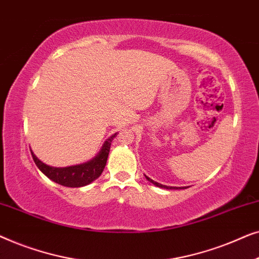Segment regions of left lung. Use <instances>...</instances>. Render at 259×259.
Returning a JSON list of instances; mask_svg holds the SVG:
<instances>
[{
	"mask_svg": "<svg viewBox=\"0 0 259 259\" xmlns=\"http://www.w3.org/2000/svg\"><path fill=\"white\" fill-rule=\"evenodd\" d=\"M145 178H146L148 182L150 183H152L153 184V185H155V186H158V187H161V189H166V190H182V189H187V187L185 186V187H175V186H166V185H162V184H159V183H157V182H154V180H152L150 177H147V176H145Z\"/></svg>",
	"mask_w": 259,
	"mask_h": 259,
	"instance_id": "left-lung-1",
	"label": "left lung"
}]
</instances>
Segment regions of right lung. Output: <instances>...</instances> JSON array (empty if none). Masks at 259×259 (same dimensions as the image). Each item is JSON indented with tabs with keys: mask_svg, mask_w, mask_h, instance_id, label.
<instances>
[{
	"mask_svg": "<svg viewBox=\"0 0 259 259\" xmlns=\"http://www.w3.org/2000/svg\"><path fill=\"white\" fill-rule=\"evenodd\" d=\"M116 134L118 133L112 134L105 141L100 152L93 159L79 165L67 166V167H53V166H49L45 164V162H42L34 154V152L30 150L31 157H33L38 169L46 177H48L49 179L53 180V182L67 187H82L91 184L92 182H94L95 179H98L101 176V173L106 166V162H107L108 153L109 150H111V144L113 139L116 137Z\"/></svg>",
	"mask_w": 259,
	"mask_h": 259,
	"instance_id": "add662e5",
	"label": "right lung"
}]
</instances>
